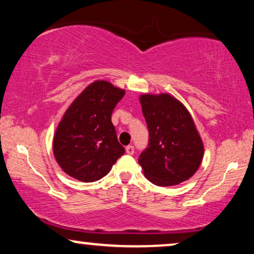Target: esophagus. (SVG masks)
<instances>
[{
	"instance_id": "obj_1",
	"label": "esophagus",
	"mask_w": 254,
	"mask_h": 254,
	"mask_svg": "<svg viewBox=\"0 0 254 254\" xmlns=\"http://www.w3.org/2000/svg\"><path fill=\"white\" fill-rule=\"evenodd\" d=\"M126 152L128 155H133L134 154V147H133V145H127Z\"/></svg>"
}]
</instances>
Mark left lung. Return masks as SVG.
Segmentation results:
<instances>
[{"mask_svg":"<svg viewBox=\"0 0 254 254\" xmlns=\"http://www.w3.org/2000/svg\"><path fill=\"white\" fill-rule=\"evenodd\" d=\"M149 129V147L138 164L149 182L173 186L190 179L200 168L203 142L189 110L169 93L140 96Z\"/></svg>","mask_w":254,"mask_h":254,"instance_id":"obj_1","label":"left lung"}]
</instances>
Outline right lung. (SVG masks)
Instances as JSON below:
<instances>
[{
    "instance_id": "obj_1",
    "label": "right lung",
    "mask_w": 254,
    "mask_h": 254,
    "mask_svg": "<svg viewBox=\"0 0 254 254\" xmlns=\"http://www.w3.org/2000/svg\"><path fill=\"white\" fill-rule=\"evenodd\" d=\"M125 90L109 81L89 84L65 111L53 137V154L68 176L83 183L102 179L125 154L111 116Z\"/></svg>"
}]
</instances>
